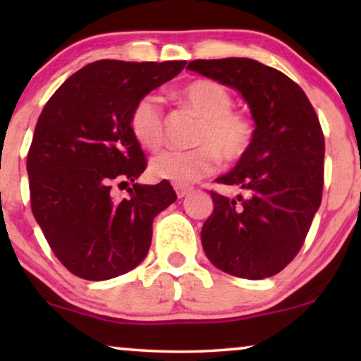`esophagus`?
<instances>
[{
    "label": "esophagus",
    "instance_id": "34e87169",
    "mask_svg": "<svg viewBox=\"0 0 361 361\" xmlns=\"http://www.w3.org/2000/svg\"><path fill=\"white\" fill-rule=\"evenodd\" d=\"M174 189H176L177 197H179V199H184V197H187L192 190H194V187H190V185H174Z\"/></svg>",
    "mask_w": 361,
    "mask_h": 361
}]
</instances>
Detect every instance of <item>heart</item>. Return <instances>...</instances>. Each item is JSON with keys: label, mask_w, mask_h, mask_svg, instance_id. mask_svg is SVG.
Returning a JSON list of instances; mask_svg holds the SVG:
<instances>
[{"label": "heart", "mask_w": 361, "mask_h": 361, "mask_svg": "<svg viewBox=\"0 0 361 361\" xmlns=\"http://www.w3.org/2000/svg\"><path fill=\"white\" fill-rule=\"evenodd\" d=\"M177 98L200 116L192 140L197 147L164 151L152 157L149 174L154 179L189 185L214 174L220 156L226 162H238L248 154L255 141V123L246 113L233 110V95L225 85L212 78H195L177 92ZM128 125L133 137L145 149H159L166 130L164 108L159 98L145 95L136 100Z\"/></svg>", "instance_id": "heart-1"}]
</instances>
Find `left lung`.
I'll use <instances>...</instances> for the list:
<instances>
[{
    "label": "left lung",
    "instance_id": "8db88e82",
    "mask_svg": "<svg viewBox=\"0 0 361 361\" xmlns=\"http://www.w3.org/2000/svg\"><path fill=\"white\" fill-rule=\"evenodd\" d=\"M200 75L238 90L256 130L248 154L216 179L238 199L210 190L214 214L202 228L216 268L245 279L278 274L302 248L324 189V133L307 95L294 80L253 59L192 61Z\"/></svg>",
    "mask_w": 361,
    "mask_h": 361
}]
</instances>
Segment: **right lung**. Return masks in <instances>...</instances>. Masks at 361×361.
Here are the masks:
<instances>
[{
  "label": "right lung",
  "instance_id": "right-lung-1",
  "mask_svg": "<svg viewBox=\"0 0 361 361\" xmlns=\"http://www.w3.org/2000/svg\"><path fill=\"white\" fill-rule=\"evenodd\" d=\"M185 61H97L68 77L39 115L27 151L31 209L72 274L105 281L149 251L152 220L177 195L169 182L135 184L147 161L128 125L136 100L174 78ZM133 187L118 200L115 186Z\"/></svg>",
  "mask_w": 361,
  "mask_h": 361
}]
</instances>
